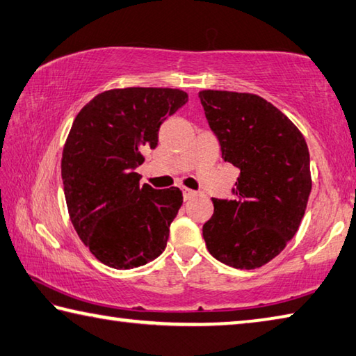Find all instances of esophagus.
<instances>
[{
  "label": "esophagus",
  "instance_id": "34e87169",
  "mask_svg": "<svg viewBox=\"0 0 356 356\" xmlns=\"http://www.w3.org/2000/svg\"><path fill=\"white\" fill-rule=\"evenodd\" d=\"M182 191H184V199H185V200L193 199V197H195V196L197 195L196 191H193V190H190V188H182Z\"/></svg>",
  "mask_w": 356,
  "mask_h": 356
}]
</instances>
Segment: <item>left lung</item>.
<instances>
[{"label": "left lung", "mask_w": 356, "mask_h": 356, "mask_svg": "<svg viewBox=\"0 0 356 356\" xmlns=\"http://www.w3.org/2000/svg\"><path fill=\"white\" fill-rule=\"evenodd\" d=\"M205 118L224 161L240 170L234 199H211L202 235L227 266L255 269L273 260L305 215L312 174L307 141L286 115L252 93L202 90Z\"/></svg>", "instance_id": "obj_1"}]
</instances>
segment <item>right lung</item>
<instances>
[{
    "label": "right lung",
    "instance_id": "1",
    "mask_svg": "<svg viewBox=\"0 0 356 356\" xmlns=\"http://www.w3.org/2000/svg\"><path fill=\"white\" fill-rule=\"evenodd\" d=\"M186 101L177 88H113L95 96L73 121L62 154L70 219L107 266H143L166 248L182 191L140 185L135 168L145 161L141 151L156 149L161 122Z\"/></svg>",
    "mask_w": 356,
    "mask_h": 356
}]
</instances>
